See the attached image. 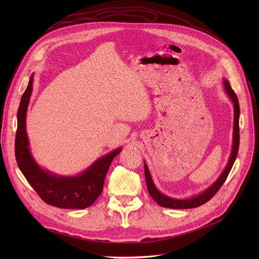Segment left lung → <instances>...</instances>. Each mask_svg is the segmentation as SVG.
<instances>
[{"instance_id":"obj_1","label":"left lung","mask_w":259,"mask_h":259,"mask_svg":"<svg viewBox=\"0 0 259 259\" xmlns=\"http://www.w3.org/2000/svg\"><path fill=\"white\" fill-rule=\"evenodd\" d=\"M225 90L227 94L229 95V98L232 101L234 105V126H233V146H232V151H231V155L228 161V165L225 168L224 172L220 176L217 181L210 186L208 189H206L202 193L198 194L197 196H193L191 198L188 199H178V198H172L167 195H164L160 193L156 187L154 186V183L151 179L150 172H149V169L145 162V179H146V184L148 188V192L151 195V197L158 203L160 207H165V208H170V209H192V208H197L203 203H206L209 201L215 193L219 191L225 181L227 180L228 175L233 167L234 161L236 159L237 153H238V148H239V103L238 99L236 97L235 92L233 89L231 88V85L229 83L228 79H224L223 81Z\"/></svg>"}]
</instances>
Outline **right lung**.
<instances>
[{
    "mask_svg": "<svg viewBox=\"0 0 259 259\" xmlns=\"http://www.w3.org/2000/svg\"><path fill=\"white\" fill-rule=\"evenodd\" d=\"M33 75L22 95L18 110V129L15 151L18 166L27 182L46 203L61 209H85L101 195L106 174L113 158L121 151L112 152L95 160L93 164L75 176H60L40 168L30 153L26 132V113L32 92Z\"/></svg>",
    "mask_w": 259,
    "mask_h": 259,
    "instance_id": "add662e5",
    "label": "right lung"
}]
</instances>
